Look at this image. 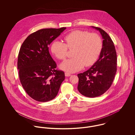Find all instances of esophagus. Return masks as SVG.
<instances>
[{
  "mask_svg": "<svg viewBox=\"0 0 135 135\" xmlns=\"http://www.w3.org/2000/svg\"><path fill=\"white\" fill-rule=\"evenodd\" d=\"M71 75V74L70 73H68V72H65V76H66V77H69V76H70Z\"/></svg>",
  "mask_w": 135,
  "mask_h": 135,
  "instance_id": "obj_1",
  "label": "esophagus"
}]
</instances>
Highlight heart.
<instances>
[{"instance_id": "obj_1", "label": "heart", "mask_w": 135, "mask_h": 135, "mask_svg": "<svg viewBox=\"0 0 135 135\" xmlns=\"http://www.w3.org/2000/svg\"><path fill=\"white\" fill-rule=\"evenodd\" d=\"M62 41L54 40L51 44V51L56 58L64 60L68 54V47L74 48V58L65 61L60 65V68L70 73H74L82 69L84 66L93 65L99 58L102 49V41L96 33L87 31L75 30L68 34Z\"/></svg>"}]
</instances>
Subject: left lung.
I'll list each match as a JSON object with an SVG mask.
<instances>
[{
    "label": "left lung",
    "instance_id": "left-lung-1",
    "mask_svg": "<svg viewBox=\"0 0 135 135\" xmlns=\"http://www.w3.org/2000/svg\"><path fill=\"white\" fill-rule=\"evenodd\" d=\"M103 38L102 49L99 59L87 71L77 75L79 92L84 96L94 98L105 93L111 87L117 70V56L114 43L109 35L99 27Z\"/></svg>",
    "mask_w": 135,
    "mask_h": 135
}]
</instances>
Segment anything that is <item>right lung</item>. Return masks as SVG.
Here are the masks:
<instances>
[{
	"instance_id": "obj_1",
	"label": "right lung",
	"mask_w": 135,
	"mask_h": 135,
	"mask_svg": "<svg viewBox=\"0 0 135 135\" xmlns=\"http://www.w3.org/2000/svg\"><path fill=\"white\" fill-rule=\"evenodd\" d=\"M65 29L38 30L30 35L20 48L18 70L21 83L29 96L39 102L54 99L65 79L64 73L56 69L48 46Z\"/></svg>"
}]
</instances>
